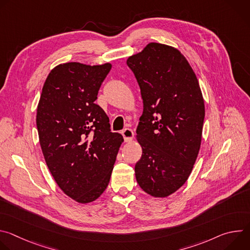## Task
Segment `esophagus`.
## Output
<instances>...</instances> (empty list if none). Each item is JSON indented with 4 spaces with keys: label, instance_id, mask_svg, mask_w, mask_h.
Returning <instances> with one entry per match:
<instances>
[{
    "label": "esophagus",
    "instance_id": "esophagus-1",
    "mask_svg": "<svg viewBox=\"0 0 250 250\" xmlns=\"http://www.w3.org/2000/svg\"><path fill=\"white\" fill-rule=\"evenodd\" d=\"M122 134H123L125 140L126 142L131 141L132 138H133V136H134L133 131H132L130 128H125V129L122 131Z\"/></svg>",
    "mask_w": 250,
    "mask_h": 250
}]
</instances>
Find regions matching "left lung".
I'll list each match as a JSON object with an SVG mask.
<instances>
[{
    "label": "left lung",
    "instance_id": "left-lung-1",
    "mask_svg": "<svg viewBox=\"0 0 250 250\" xmlns=\"http://www.w3.org/2000/svg\"><path fill=\"white\" fill-rule=\"evenodd\" d=\"M144 112L136 128L142 148L134 167L140 188L165 198L189 178L202 141L205 102L196 74L173 46L150 42L129 56Z\"/></svg>",
    "mask_w": 250,
    "mask_h": 250
}]
</instances>
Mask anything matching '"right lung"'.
I'll use <instances>...</instances> for the list:
<instances>
[{"mask_svg": "<svg viewBox=\"0 0 250 250\" xmlns=\"http://www.w3.org/2000/svg\"><path fill=\"white\" fill-rule=\"evenodd\" d=\"M111 63L55 66L41 95L37 126L47 167L59 188L80 204L97 200L110 183L123 135L95 104Z\"/></svg>", "mask_w": 250, "mask_h": 250, "instance_id": "1", "label": "right lung"}]
</instances>
